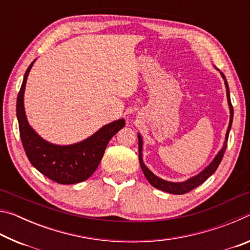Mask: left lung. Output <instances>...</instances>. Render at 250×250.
<instances>
[{
    "mask_svg": "<svg viewBox=\"0 0 250 250\" xmlns=\"http://www.w3.org/2000/svg\"><path fill=\"white\" fill-rule=\"evenodd\" d=\"M222 77L224 79V82H225V86H226V92H227V101H228V105H229V111H230V117H229V125H228V128H227V132H226V137H225V142H224V146L221 149V151L218 152L217 155L215 156L214 160L211 161L210 164L207 167H205L204 170H203L200 174H197L195 176L191 177V179H188V181L185 182H181V183H174V182H168L166 180H162L158 177L156 175H154L153 173H152L149 168L146 167V164L143 163V160H142V146H143V141H142V138L140 134H138V140H139V161H140V166L143 173H145V175L146 177V180L150 182V184L152 186H154L155 188L161 189V191H164V192H167V193H171V194H177V195H180V194H185L189 191H192L195 188H197L198 185H201L202 183H204V182L208 179V177L213 174V173L217 170V167L219 166V163H221V161L224 156V153H225L226 151V147H227V141H228V135H229V131L231 128V124H232V117H234V109H232V104H231V101H230V96H229V87H228V83H227V80L225 75L223 73H221Z\"/></svg>",
    "mask_w": 250,
    "mask_h": 250,
    "instance_id": "left-lung-1",
    "label": "left lung"
}]
</instances>
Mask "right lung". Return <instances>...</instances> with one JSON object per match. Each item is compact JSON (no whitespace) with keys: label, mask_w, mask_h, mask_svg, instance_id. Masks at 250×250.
I'll return each instance as SVG.
<instances>
[{"label":"right lung","mask_w":250,"mask_h":250,"mask_svg":"<svg viewBox=\"0 0 250 250\" xmlns=\"http://www.w3.org/2000/svg\"><path fill=\"white\" fill-rule=\"evenodd\" d=\"M34 62L24 75L16 101V116L25 153L37 171L56 183H80L96 171L110 139L124 128L125 121L119 119L105 125L91 137L75 145L56 146L45 141L28 125L24 110L25 84Z\"/></svg>","instance_id":"right-lung-1"}]
</instances>
